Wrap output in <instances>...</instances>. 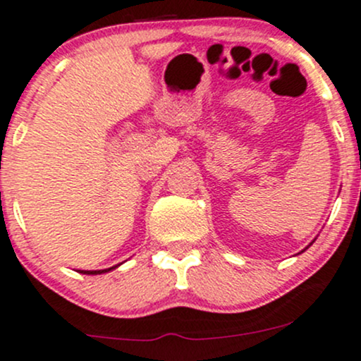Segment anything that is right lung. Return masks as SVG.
I'll use <instances>...</instances> for the list:
<instances>
[{
	"label": "right lung",
	"mask_w": 361,
	"mask_h": 361,
	"mask_svg": "<svg viewBox=\"0 0 361 361\" xmlns=\"http://www.w3.org/2000/svg\"><path fill=\"white\" fill-rule=\"evenodd\" d=\"M114 267H118V265H114ZM114 267L102 269V271H78V272H82V274H104V272H108V271H111V269H114Z\"/></svg>",
	"instance_id": "right-lung-1"
}]
</instances>
